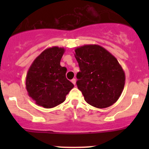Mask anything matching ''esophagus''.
<instances>
[{
  "mask_svg": "<svg viewBox=\"0 0 149 149\" xmlns=\"http://www.w3.org/2000/svg\"><path fill=\"white\" fill-rule=\"evenodd\" d=\"M71 82H72V83H73V84H74V85H76V79H72Z\"/></svg>",
  "mask_w": 149,
  "mask_h": 149,
  "instance_id": "1",
  "label": "esophagus"
}]
</instances>
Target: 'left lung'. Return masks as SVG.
Wrapping results in <instances>:
<instances>
[{
    "instance_id": "left-lung-1",
    "label": "left lung",
    "mask_w": 149,
    "mask_h": 149,
    "mask_svg": "<svg viewBox=\"0 0 149 149\" xmlns=\"http://www.w3.org/2000/svg\"><path fill=\"white\" fill-rule=\"evenodd\" d=\"M74 55L80 68L76 84L85 101L97 108L116 102L125 82V72L116 58L98 45L79 47Z\"/></svg>"
}]
</instances>
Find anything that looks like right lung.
<instances>
[{
  "instance_id": "obj_1",
  "label": "right lung",
  "mask_w": 149,
  "mask_h": 149,
  "mask_svg": "<svg viewBox=\"0 0 149 149\" xmlns=\"http://www.w3.org/2000/svg\"><path fill=\"white\" fill-rule=\"evenodd\" d=\"M63 47L47 48L35 58L26 77L28 95L37 105L52 108L63 103L74 85L66 79L67 69L61 65Z\"/></svg>"
}]
</instances>
